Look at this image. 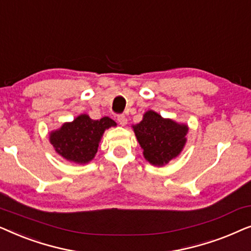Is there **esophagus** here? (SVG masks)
<instances>
[{
	"instance_id": "1",
	"label": "esophagus",
	"mask_w": 251,
	"mask_h": 251,
	"mask_svg": "<svg viewBox=\"0 0 251 251\" xmlns=\"http://www.w3.org/2000/svg\"><path fill=\"white\" fill-rule=\"evenodd\" d=\"M118 121L121 126H126V122H128V120H126V116L125 114H120L118 115Z\"/></svg>"
}]
</instances>
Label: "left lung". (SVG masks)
<instances>
[{
    "label": "left lung",
    "mask_w": 251,
    "mask_h": 251,
    "mask_svg": "<svg viewBox=\"0 0 251 251\" xmlns=\"http://www.w3.org/2000/svg\"><path fill=\"white\" fill-rule=\"evenodd\" d=\"M133 131L144 150L145 159L155 166H163L181 152L188 128L149 111L143 121L133 126Z\"/></svg>",
    "instance_id": "8db88e82"
}]
</instances>
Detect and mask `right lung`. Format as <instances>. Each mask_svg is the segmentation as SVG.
Returning a JSON list of instances; mask_svg holds the SVG:
<instances>
[{"mask_svg":"<svg viewBox=\"0 0 251 251\" xmlns=\"http://www.w3.org/2000/svg\"><path fill=\"white\" fill-rule=\"evenodd\" d=\"M116 126L112 119L92 120L82 114L71 123H65L50 135V142L61 156L75 163H87L97 153L99 140L105 129Z\"/></svg>","mask_w":251,"mask_h":251,"instance_id":"1","label":"right lung"}]
</instances>
